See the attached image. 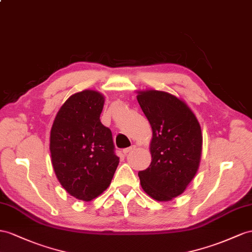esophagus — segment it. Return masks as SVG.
Masks as SVG:
<instances>
[{
	"mask_svg": "<svg viewBox=\"0 0 252 252\" xmlns=\"http://www.w3.org/2000/svg\"><path fill=\"white\" fill-rule=\"evenodd\" d=\"M135 148H136L135 146H131V147H128V148H126V149H124V153H125V154H127L130 151L134 150Z\"/></svg>",
	"mask_w": 252,
	"mask_h": 252,
	"instance_id": "esophagus-1",
	"label": "esophagus"
}]
</instances>
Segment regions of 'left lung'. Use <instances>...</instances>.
Wrapping results in <instances>:
<instances>
[{"label":"left lung","mask_w":252,"mask_h":252,"mask_svg":"<svg viewBox=\"0 0 252 252\" xmlns=\"http://www.w3.org/2000/svg\"><path fill=\"white\" fill-rule=\"evenodd\" d=\"M137 101L152 127L151 164L138 172L148 196L159 202L181 195L198 171L202 153L201 126L181 98L167 92H136Z\"/></svg>","instance_id":"left-lung-1"}]
</instances>
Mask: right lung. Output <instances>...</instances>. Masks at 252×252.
<instances>
[{
	"instance_id": "1",
	"label": "right lung",
	"mask_w": 252,
	"mask_h": 252,
	"mask_svg": "<svg viewBox=\"0 0 252 252\" xmlns=\"http://www.w3.org/2000/svg\"><path fill=\"white\" fill-rule=\"evenodd\" d=\"M105 98L85 89L61 106L50 132L51 162L66 191L82 201L99 197L112 182L119 164L112 132L101 124Z\"/></svg>"
}]
</instances>
